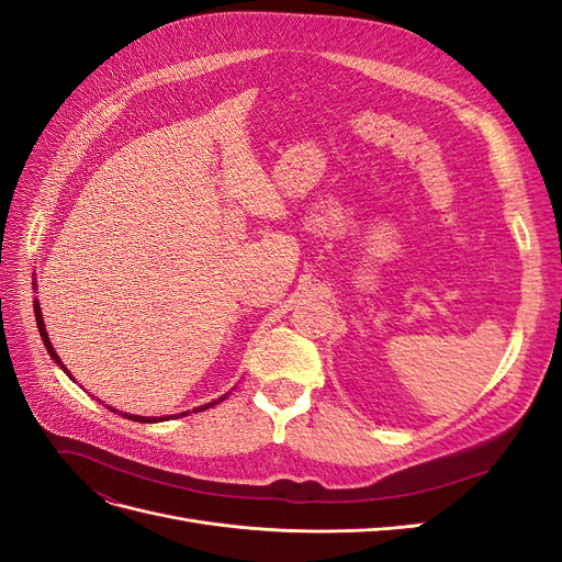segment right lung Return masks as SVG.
Returning a JSON list of instances; mask_svg holds the SVG:
<instances>
[{
  "mask_svg": "<svg viewBox=\"0 0 562 562\" xmlns=\"http://www.w3.org/2000/svg\"><path fill=\"white\" fill-rule=\"evenodd\" d=\"M35 316H37V328H40V335H42V342H44V347H46V351L50 353V359H54L63 370H65V366L60 363V359H58V353L54 351V347H50V339H48V335H46V328H44V318H42V310H40V302H35ZM67 372V370H65ZM220 401H225V396H220L217 401H213V403H209V405H201V407H196V411H206V407H211V405H217ZM112 411V407H110ZM116 413V411H114ZM119 415H124V417H128V419H133V422H145V424H151V422H161V419H168V417H140V415H126V413H119ZM182 415H187V413H182Z\"/></svg>",
  "mask_w": 562,
  "mask_h": 562,
  "instance_id": "right-lung-1",
  "label": "right lung"
}]
</instances>
